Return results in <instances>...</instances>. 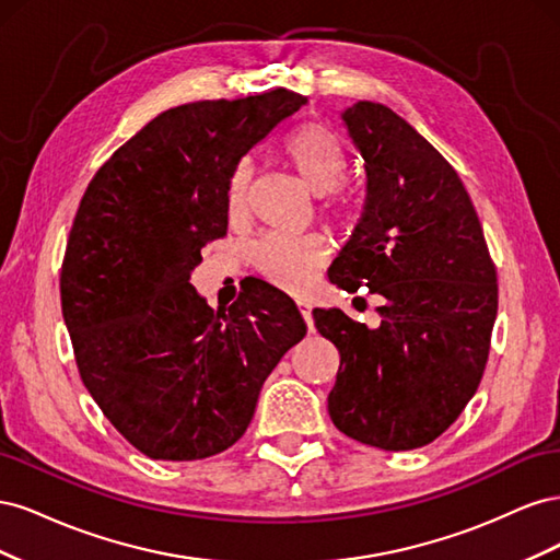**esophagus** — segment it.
I'll return each instance as SVG.
<instances>
[{
  "label": "esophagus",
  "mask_w": 560,
  "mask_h": 560,
  "mask_svg": "<svg viewBox=\"0 0 560 560\" xmlns=\"http://www.w3.org/2000/svg\"><path fill=\"white\" fill-rule=\"evenodd\" d=\"M296 306H299V313H301V317L306 319V325L313 329V315H311V303L308 301H296Z\"/></svg>",
  "instance_id": "34e87169"
}]
</instances>
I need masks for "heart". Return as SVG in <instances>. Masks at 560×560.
<instances>
[{
    "instance_id": "1",
    "label": "heart",
    "mask_w": 560,
    "mask_h": 560,
    "mask_svg": "<svg viewBox=\"0 0 560 560\" xmlns=\"http://www.w3.org/2000/svg\"><path fill=\"white\" fill-rule=\"evenodd\" d=\"M282 154L315 196H322V212L334 224L352 226L362 217L364 202L360 194L341 184L348 171L346 151L334 135L315 124L299 126L284 138ZM252 163H235L226 184V210L231 219H241L249 206ZM252 266L261 278L287 292H303L315 270L325 264L327 247L317 235L287 238L266 235L252 247Z\"/></svg>"
}]
</instances>
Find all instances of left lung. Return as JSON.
Instances as JSON below:
<instances>
[{
    "mask_svg": "<svg viewBox=\"0 0 560 560\" xmlns=\"http://www.w3.org/2000/svg\"><path fill=\"white\" fill-rule=\"evenodd\" d=\"M341 118L364 159L366 200L329 280L350 294L369 287L383 306L374 329L338 308L313 311L341 354L329 416L354 442L411 451L446 432L477 393L498 273L460 177L416 128L369 100Z\"/></svg>",
    "mask_w": 560,
    "mask_h": 560,
    "instance_id": "8db88e82",
    "label": "left lung"
}]
</instances>
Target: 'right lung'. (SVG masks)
Segmentation results:
<instances>
[{"instance_id": "1", "label": "right lung", "mask_w": 560, "mask_h": 560, "mask_svg": "<svg viewBox=\"0 0 560 560\" xmlns=\"http://www.w3.org/2000/svg\"><path fill=\"white\" fill-rule=\"evenodd\" d=\"M306 97L287 89L159 114L83 194L60 301L83 385L140 453L202 460L245 434L261 385L306 336L294 301L252 282L224 311L191 284L226 235L235 163Z\"/></svg>"}]
</instances>
